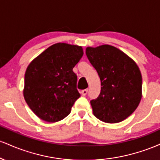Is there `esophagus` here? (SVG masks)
<instances>
[{"instance_id":"esophagus-1","label":"esophagus","mask_w":160,"mask_h":160,"mask_svg":"<svg viewBox=\"0 0 160 160\" xmlns=\"http://www.w3.org/2000/svg\"><path fill=\"white\" fill-rule=\"evenodd\" d=\"M87 92H88V89H83V90L81 91V94H82V95H83V96H85V95L87 94Z\"/></svg>"}]
</instances>
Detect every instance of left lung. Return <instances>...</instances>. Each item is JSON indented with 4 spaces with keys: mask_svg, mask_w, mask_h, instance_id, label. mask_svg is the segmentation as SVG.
I'll return each mask as SVG.
<instances>
[{
    "mask_svg": "<svg viewBox=\"0 0 160 160\" xmlns=\"http://www.w3.org/2000/svg\"><path fill=\"white\" fill-rule=\"evenodd\" d=\"M86 54L102 83L98 97L90 102L93 114L108 123L124 120L135 111L141 99L139 68L130 57L111 45L87 47Z\"/></svg>",
    "mask_w": 160,
    "mask_h": 160,
    "instance_id": "8db88e82",
    "label": "left lung"
}]
</instances>
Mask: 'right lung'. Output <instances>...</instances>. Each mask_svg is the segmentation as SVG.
<instances>
[{"mask_svg": "<svg viewBox=\"0 0 160 160\" xmlns=\"http://www.w3.org/2000/svg\"><path fill=\"white\" fill-rule=\"evenodd\" d=\"M82 55V47L58 43L43 51L28 66L24 98L40 119L55 122L71 113L80 96L73 68Z\"/></svg>", "mask_w": 160, "mask_h": 160, "instance_id": "obj_1", "label": "right lung"}]
</instances>
